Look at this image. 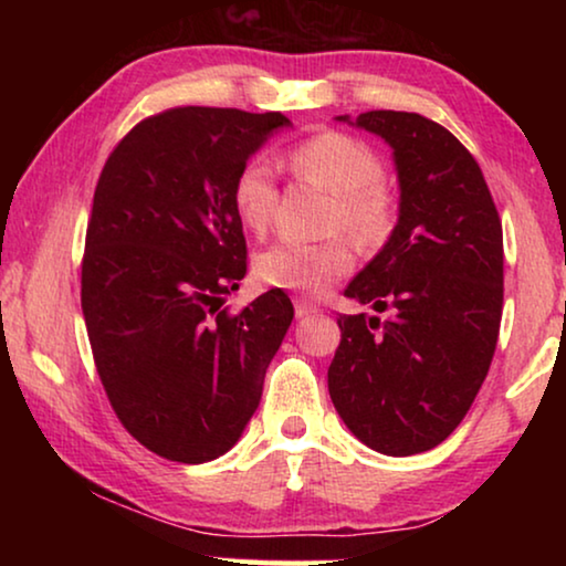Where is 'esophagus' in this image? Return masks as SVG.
Here are the masks:
<instances>
[{
	"mask_svg": "<svg viewBox=\"0 0 566 566\" xmlns=\"http://www.w3.org/2000/svg\"><path fill=\"white\" fill-rule=\"evenodd\" d=\"M293 306H296L298 319H304V316H312V314L319 312V308H316L314 304H306V301H301V298H296V304H293Z\"/></svg>",
	"mask_w": 566,
	"mask_h": 566,
	"instance_id": "1",
	"label": "esophagus"
}]
</instances>
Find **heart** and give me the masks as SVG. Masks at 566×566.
Segmentation results:
<instances>
[{
  "label": "heart",
  "mask_w": 566,
  "mask_h": 566,
  "mask_svg": "<svg viewBox=\"0 0 566 566\" xmlns=\"http://www.w3.org/2000/svg\"><path fill=\"white\" fill-rule=\"evenodd\" d=\"M293 172L319 182L335 196L332 227L347 231L368 247L384 239L391 223V198L384 190L381 157L358 138L327 130L289 151ZM231 200L239 221L252 231H265L277 203V175L268 157L247 159L234 177ZM353 268V252L343 239L298 242L277 239L254 260V273L273 289L322 293Z\"/></svg>",
  "instance_id": "obj_1"
}]
</instances>
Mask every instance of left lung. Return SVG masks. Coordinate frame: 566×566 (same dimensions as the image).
Here are the masks:
<instances>
[{"label": "left lung", "mask_w": 566, "mask_h": 566, "mask_svg": "<svg viewBox=\"0 0 566 566\" xmlns=\"http://www.w3.org/2000/svg\"><path fill=\"white\" fill-rule=\"evenodd\" d=\"M335 120L391 146L397 227L353 277L347 298L389 319L343 314L327 370L347 430L386 455L436 448L459 428L490 370L502 319V223L459 138L417 113Z\"/></svg>", "instance_id": "1"}]
</instances>
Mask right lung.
<instances>
[{
	"mask_svg": "<svg viewBox=\"0 0 566 566\" xmlns=\"http://www.w3.org/2000/svg\"><path fill=\"white\" fill-rule=\"evenodd\" d=\"M281 113L175 107L128 130L99 175L82 312L107 399L161 459L206 463L242 438L293 319L281 289L231 316L247 273L231 188Z\"/></svg>",
	"mask_w": 566,
	"mask_h": 566,
	"instance_id": "add662e5",
	"label": "right lung"
}]
</instances>
